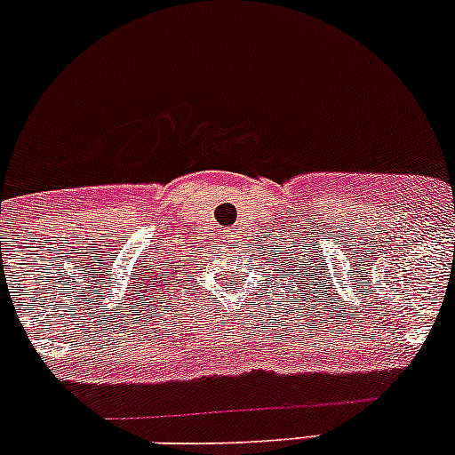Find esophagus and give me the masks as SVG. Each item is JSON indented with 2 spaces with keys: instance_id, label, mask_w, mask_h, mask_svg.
I'll return each instance as SVG.
<instances>
[{
  "instance_id": "34e87169",
  "label": "esophagus",
  "mask_w": 455,
  "mask_h": 455,
  "mask_svg": "<svg viewBox=\"0 0 455 455\" xmlns=\"http://www.w3.org/2000/svg\"><path fill=\"white\" fill-rule=\"evenodd\" d=\"M228 235H231V237H233V228H231V233H228Z\"/></svg>"
}]
</instances>
